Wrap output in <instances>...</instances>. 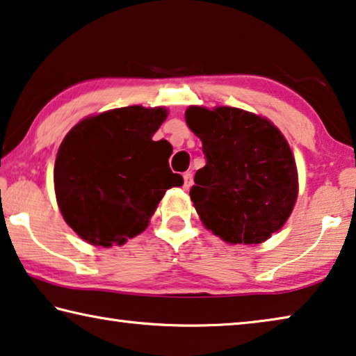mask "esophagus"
I'll use <instances>...</instances> for the list:
<instances>
[{
	"label": "esophagus",
	"mask_w": 356,
	"mask_h": 356,
	"mask_svg": "<svg viewBox=\"0 0 356 356\" xmlns=\"http://www.w3.org/2000/svg\"><path fill=\"white\" fill-rule=\"evenodd\" d=\"M183 179H184V184H183L184 189H189L191 186H193V183H194L193 173H191V172H186V173L183 175Z\"/></svg>",
	"instance_id": "obj_1"
}]
</instances>
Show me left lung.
Returning <instances> with one entry per match:
<instances>
[{
    "label": "left lung",
    "instance_id": "left-lung-1",
    "mask_svg": "<svg viewBox=\"0 0 356 356\" xmlns=\"http://www.w3.org/2000/svg\"><path fill=\"white\" fill-rule=\"evenodd\" d=\"M184 118L207 157L189 191L204 226L227 243H262L282 229L298 199L285 136L269 119L238 108L189 106Z\"/></svg>",
    "mask_w": 356,
    "mask_h": 356
}]
</instances>
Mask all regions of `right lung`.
<instances>
[{
    "label": "right lung",
    "mask_w": 356,
    "mask_h": 356,
    "mask_svg": "<svg viewBox=\"0 0 356 356\" xmlns=\"http://www.w3.org/2000/svg\"><path fill=\"white\" fill-rule=\"evenodd\" d=\"M165 108L125 106L86 118L58 147L54 186L68 226L98 247L145 231L167 189L183 177L168 167L172 146L152 135Z\"/></svg>",
    "instance_id": "add662e5"
}]
</instances>
